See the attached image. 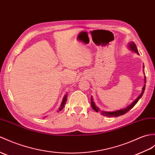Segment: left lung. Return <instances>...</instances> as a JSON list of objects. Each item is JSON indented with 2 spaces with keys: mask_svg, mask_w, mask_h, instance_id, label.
Listing matches in <instances>:
<instances>
[{
  "mask_svg": "<svg viewBox=\"0 0 155 155\" xmlns=\"http://www.w3.org/2000/svg\"><path fill=\"white\" fill-rule=\"evenodd\" d=\"M129 48H130V49L131 50H133V51H134L135 52H136L137 53L139 54L138 50H137V49L136 45L135 44L134 42H131L130 44H129ZM143 68H144V66H143ZM145 83H146V77H145ZM145 84L144 85V86L143 87L141 94L137 97V98L135 100V101L131 104V105H129L128 107H126V108L122 109V110H117V111H109V112H108V111H100L98 108V107L96 106L94 101H93V99H92V96H91V106H92L93 110H94V111H96V112H98V111H99V112L101 114L102 116H106V117H118V116H122V115L126 114L129 110H130L131 108H133V107H134V106L139 101V100L142 97L143 93H144V91H145Z\"/></svg>",
  "mask_w": 155,
  "mask_h": 155,
  "instance_id": "1",
  "label": "left lung"
}]
</instances>
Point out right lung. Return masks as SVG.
Wrapping results in <instances>:
<instances>
[{
	"label": "right lung",
	"instance_id": "1",
	"mask_svg": "<svg viewBox=\"0 0 155 155\" xmlns=\"http://www.w3.org/2000/svg\"><path fill=\"white\" fill-rule=\"evenodd\" d=\"M67 96L65 95V96H64L63 100V101H62V103H61V107H60V108H59V111H61L64 107V104H65V103L67 102Z\"/></svg>",
	"mask_w": 155,
	"mask_h": 155
}]
</instances>
